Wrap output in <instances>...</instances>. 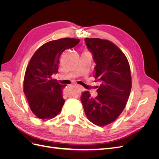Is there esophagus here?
<instances>
[{"instance_id":"34e87169","label":"esophagus","mask_w":159,"mask_h":159,"mask_svg":"<svg viewBox=\"0 0 159 159\" xmlns=\"http://www.w3.org/2000/svg\"><path fill=\"white\" fill-rule=\"evenodd\" d=\"M77 87H78L80 90H83L84 91V88L82 87V86H81V85H77Z\"/></svg>"}]
</instances>
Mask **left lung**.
Instances as JSON below:
<instances>
[{"label": "left lung", "instance_id": "8db88e82", "mask_svg": "<svg viewBox=\"0 0 159 159\" xmlns=\"http://www.w3.org/2000/svg\"><path fill=\"white\" fill-rule=\"evenodd\" d=\"M95 62L93 76L98 96L90 97L84 91L81 97L85 113L98 126H105L117 119L122 113L131 89V75L127 57L113 42L100 38H85Z\"/></svg>", "mask_w": 159, "mask_h": 159}]
</instances>
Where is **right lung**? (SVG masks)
I'll return each instance as SVG.
<instances>
[{
	"label": "right lung",
	"instance_id": "obj_1",
	"mask_svg": "<svg viewBox=\"0 0 159 159\" xmlns=\"http://www.w3.org/2000/svg\"><path fill=\"white\" fill-rule=\"evenodd\" d=\"M65 38L43 44L34 54L24 79V92L32 113L41 119H50L58 114L64 104V85L52 79L57 73L61 54L80 42Z\"/></svg>",
	"mask_w": 159,
	"mask_h": 159
}]
</instances>
